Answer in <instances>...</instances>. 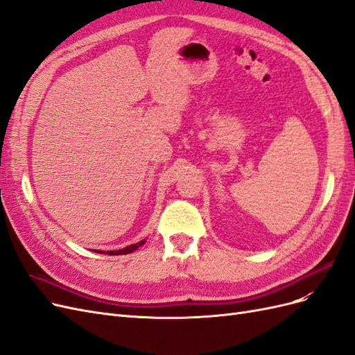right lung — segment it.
I'll return each instance as SVG.
<instances>
[{
    "label": "right lung",
    "mask_w": 355,
    "mask_h": 355,
    "mask_svg": "<svg viewBox=\"0 0 355 355\" xmlns=\"http://www.w3.org/2000/svg\"><path fill=\"white\" fill-rule=\"evenodd\" d=\"M145 241H146V240H142V241H139V243H136V244H130V245H127V247H124V249H120V250H108V252H103V250H93V252H96V253L111 254V256H115V254H127V253H132V252L137 250L139 247H141L142 244H145Z\"/></svg>",
    "instance_id": "add662e5"
}]
</instances>
